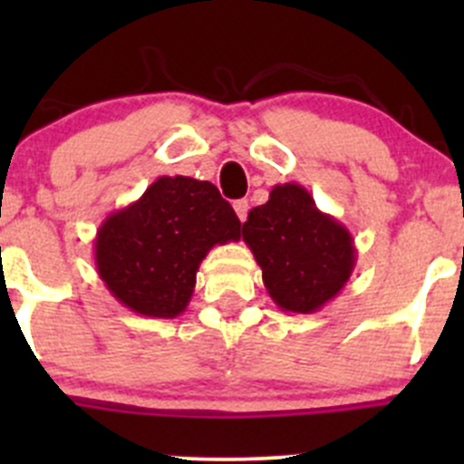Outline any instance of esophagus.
<instances>
[{
  "label": "esophagus",
  "mask_w": 464,
  "mask_h": 464,
  "mask_svg": "<svg viewBox=\"0 0 464 464\" xmlns=\"http://www.w3.org/2000/svg\"><path fill=\"white\" fill-rule=\"evenodd\" d=\"M233 210H236V215L240 218V222H245L246 213H249V202H246V199H236V202H233Z\"/></svg>",
  "instance_id": "esophagus-1"
}]
</instances>
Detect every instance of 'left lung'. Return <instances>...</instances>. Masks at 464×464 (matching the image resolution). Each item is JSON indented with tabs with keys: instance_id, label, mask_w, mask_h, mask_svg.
Masks as SVG:
<instances>
[{
	"instance_id": "1",
	"label": "left lung",
	"mask_w": 464,
	"mask_h": 464,
	"mask_svg": "<svg viewBox=\"0 0 464 464\" xmlns=\"http://www.w3.org/2000/svg\"><path fill=\"white\" fill-rule=\"evenodd\" d=\"M242 240L262 269V283L283 312L314 314L353 276V233L323 213L301 184H276L266 204L249 210Z\"/></svg>"
}]
</instances>
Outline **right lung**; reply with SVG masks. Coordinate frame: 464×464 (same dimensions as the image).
Wrapping results in <instances>:
<instances>
[{
    "label": "right lung",
    "mask_w": 464,
    "mask_h": 464,
    "mask_svg": "<svg viewBox=\"0 0 464 464\" xmlns=\"http://www.w3.org/2000/svg\"><path fill=\"white\" fill-rule=\"evenodd\" d=\"M237 240L240 219L210 181L159 177L137 202L102 219L93 262L121 305L150 319H175L188 307L208 251Z\"/></svg>",
    "instance_id": "right-lung-1"
}]
</instances>
